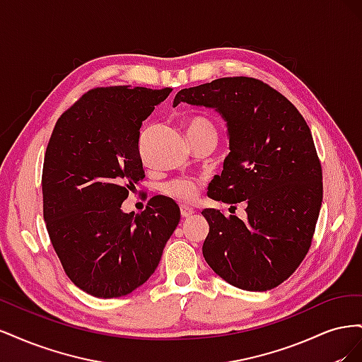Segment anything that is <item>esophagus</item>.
Wrapping results in <instances>:
<instances>
[{
    "instance_id": "1",
    "label": "esophagus",
    "mask_w": 362,
    "mask_h": 362,
    "mask_svg": "<svg viewBox=\"0 0 362 362\" xmlns=\"http://www.w3.org/2000/svg\"><path fill=\"white\" fill-rule=\"evenodd\" d=\"M193 213H194L193 208H190V206H181V216H182V218H189Z\"/></svg>"
}]
</instances>
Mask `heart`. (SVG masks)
<instances>
[{
    "instance_id": "heart-1",
    "label": "heart",
    "mask_w": 362,
    "mask_h": 362,
    "mask_svg": "<svg viewBox=\"0 0 362 362\" xmlns=\"http://www.w3.org/2000/svg\"><path fill=\"white\" fill-rule=\"evenodd\" d=\"M187 131L189 133L190 131H214L216 133V128L210 122V120L198 117V119H193L189 124ZM198 192H199L198 184L192 180H175V181L164 184V187H163L164 194H168L169 198H173L180 202L194 201L196 196H198Z\"/></svg>"
}]
</instances>
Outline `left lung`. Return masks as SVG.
<instances>
[{
    "label": "left lung",
    "mask_w": 362,
    "mask_h": 362,
    "mask_svg": "<svg viewBox=\"0 0 362 362\" xmlns=\"http://www.w3.org/2000/svg\"><path fill=\"white\" fill-rule=\"evenodd\" d=\"M214 108L228 128L229 156L208 198L246 202V221L205 208L202 254L216 275L247 291L278 287L311 246L323 182L311 131L286 96L247 76H226L175 95Z\"/></svg>",
    "instance_id": "obj_1"
}]
</instances>
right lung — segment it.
<instances>
[{"label":"right lung","mask_w":362,"mask_h":362,"mask_svg":"<svg viewBox=\"0 0 362 362\" xmlns=\"http://www.w3.org/2000/svg\"><path fill=\"white\" fill-rule=\"evenodd\" d=\"M170 92L98 87L54 127L42 172L43 218L66 275L95 298H120L145 284L180 223V206L166 196L140 214L122 211L145 178L141 122Z\"/></svg>","instance_id":"right-lung-1"}]
</instances>
